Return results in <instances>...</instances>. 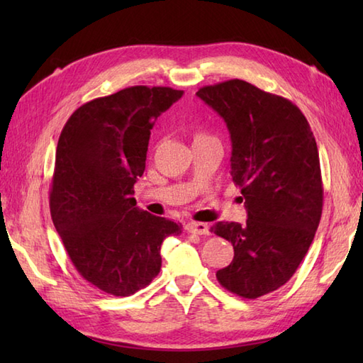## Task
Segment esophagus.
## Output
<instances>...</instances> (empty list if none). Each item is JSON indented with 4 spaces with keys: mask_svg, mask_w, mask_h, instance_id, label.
Instances as JSON below:
<instances>
[{
    "mask_svg": "<svg viewBox=\"0 0 363 363\" xmlns=\"http://www.w3.org/2000/svg\"><path fill=\"white\" fill-rule=\"evenodd\" d=\"M190 234H196V235H209L211 228L207 223H199V221H191L186 226Z\"/></svg>",
    "mask_w": 363,
    "mask_h": 363,
    "instance_id": "1",
    "label": "esophagus"
}]
</instances>
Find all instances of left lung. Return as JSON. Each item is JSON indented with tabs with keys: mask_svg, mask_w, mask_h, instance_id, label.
<instances>
[{
	"mask_svg": "<svg viewBox=\"0 0 363 363\" xmlns=\"http://www.w3.org/2000/svg\"><path fill=\"white\" fill-rule=\"evenodd\" d=\"M196 95L226 121L230 176L248 211L245 225L218 221L211 228L234 246L233 262L217 279L234 295L256 299L295 274L317 233L323 211L317 142L298 106L246 81L204 86Z\"/></svg>",
	"mask_w": 363,
	"mask_h": 363,
	"instance_id": "1",
	"label": "left lung"
}]
</instances>
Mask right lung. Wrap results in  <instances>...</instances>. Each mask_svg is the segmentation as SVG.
Returning <instances> with one entry per match:
<instances>
[{
  "instance_id": "1",
  "label": "right lung",
  "mask_w": 363,
  "mask_h": 363,
  "mask_svg": "<svg viewBox=\"0 0 363 363\" xmlns=\"http://www.w3.org/2000/svg\"><path fill=\"white\" fill-rule=\"evenodd\" d=\"M134 86L78 107L60 133L50 211L74 268L95 289L134 295L160 272V245L182 226L135 206L154 121L182 96Z\"/></svg>"
}]
</instances>
